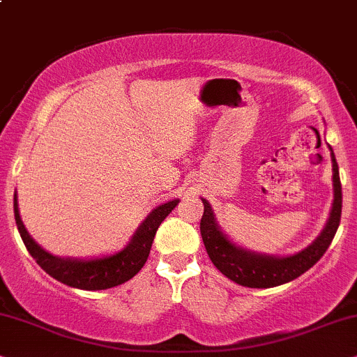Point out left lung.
Here are the masks:
<instances>
[{
	"label": "left lung",
	"mask_w": 357,
	"mask_h": 357,
	"mask_svg": "<svg viewBox=\"0 0 357 357\" xmlns=\"http://www.w3.org/2000/svg\"><path fill=\"white\" fill-rule=\"evenodd\" d=\"M328 148L331 151L333 192H335L331 212H329V218L321 234L308 247L296 252V254H260V252L238 245L220 229L211 204L204 197H201L202 204H204V214L201 219L202 242H204L207 255L220 273H224L229 280L242 287L272 288L298 278L301 273L310 270L321 259L324 252L328 250L329 243L333 242L337 227H340L342 207L340 168H337L333 148L329 145Z\"/></svg>",
	"instance_id": "left-lung-1"
}]
</instances>
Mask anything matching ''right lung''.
I'll return each mask as SVG.
<instances>
[{
	"instance_id": "add662e5",
	"label": "right lung",
	"mask_w": 357,
	"mask_h": 357,
	"mask_svg": "<svg viewBox=\"0 0 357 357\" xmlns=\"http://www.w3.org/2000/svg\"><path fill=\"white\" fill-rule=\"evenodd\" d=\"M179 199H173L156 206L145 220L138 225L132 241L123 249L114 254L92 257V259H75V257H59L39 245L29 236L28 229L22 224L17 207V196L15 192V219L17 231L24 242L31 257L38 261L44 272L56 278L57 282L80 290H107L119 287L133 278L143 268L150 255L153 238L158 227L166 219V215L178 206Z\"/></svg>"
}]
</instances>
